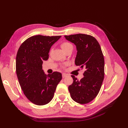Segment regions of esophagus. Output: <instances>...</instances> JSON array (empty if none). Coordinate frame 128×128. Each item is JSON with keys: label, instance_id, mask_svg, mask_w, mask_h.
<instances>
[{"label": "esophagus", "instance_id": "obj_1", "mask_svg": "<svg viewBox=\"0 0 128 128\" xmlns=\"http://www.w3.org/2000/svg\"><path fill=\"white\" fill-rule=\"evenodd\" d=\"M62 78H65V77H66L67 76V75H66V74H62Z\"/></svg>", "mask_w": 128, "mask_h": 128}]
</instances>
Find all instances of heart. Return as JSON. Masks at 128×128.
Masks as SVG:
<instances>
[{
	"instance_id": "heart-1",
	"label": "heart",
	"mask_w": 128,
	"mask_h": 128,
	"mask_svg": "<svg viewBox=\"0 0 128 128\" xmlns=\"http://www.w3.org/2000/svg\"><path fill=\"white\" fill-rule=\"evenodd\" d=\"M61 48L63 49L64 51L66 52L67 50H68L69 48H73L72 45L70 43V42H64L61 44ZM68 64H64V66L63 67L64 68L66 66H67Z\"/></svg>"
}]
</instances>
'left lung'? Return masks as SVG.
<instances>
[{"instance_id":"8db88e82","label":"left lung","mask_w":128,"mask_h":128,"mask_svg":"<svg viewBox=\"0 0 128 128\" xmlns=\"http://www.w3.org/2000/svg\"><path fill=\"white\" fill-rule=\"evenodd\" d=\"M64 37L76 46L75 64L86 69L84 77L80 80L72 75L73 83L68 90L75 102L86 104L98 95L104 78V61L102 48L96 38L88 34H78Z\"/></svg>"}]
</instances>
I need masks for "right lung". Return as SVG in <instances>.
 <instances>
[{
  "label": "right lung",
  "mask_w": 128,
  "mask_h": 128,
  "mask_svg": "<svg viewBox=\"0 0 128 128\" xmlns=\"http://www.w3.org/2000/svg\"><path fill=\"white\" fill-rule=\"evenodd\" d=\"M61 37L34 36L23 42L18 50L16 72L19 84L26 97L37 105L51 101L62 79L60 72L46 76L42 70V61L48 60L50 48Z\"/></svg>",
  "instance_id": "1"
}]
</instances>
